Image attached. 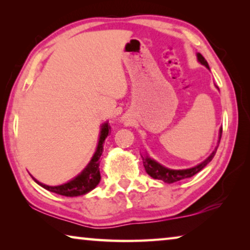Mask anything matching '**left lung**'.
Segmentation results:
<instances>
[{"label": "left lung", "mask_w": 250, "mask_h": 250, "mask_svg": "<svg viewBox=\"0 0 250 250\" xmlns=\"http://www.w3.org/2000/svg\"><path fill=\"white\" fill-rule=\"evenodd\" d=\"M197 59H198V62H200L202 65L206 66L207 68L209 69L208 64H207V62L205 61V58L203 57L200 53L197 54ZM222 133H223V128L219 129L218 143H219V141H221ZM217 147H218V146H216V149L213 151V153H211L205 161H203L202 163H200L196 167H191V168H186V170H171V168H167L166 167L161 166L160 163H158L154 160H152L147 155L142 156L143 166H145V168H146V173L151 177H153V179H155V180H161V181L166 182V183L171 184V183H174V182H177V181H181V180H184V179H188V177H192L193 175H195L196 173H198L201 170H203V168H204L207 166V164H208L210 161L213 160L215 153H216Z\"/></svg>", "instance_id": "8db88e82"}]
</instances>
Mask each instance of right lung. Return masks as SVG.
<instances>
[{"mask_svg": "<svg viewBox=\"0 0 250 250\" xmlns=\"http://www.w3.org/2000/svg\"><path fill=\"white\" fill-rule=\"evenodd\" d=\"M110 129L111 128H110L108 122H105V124H104L103 126H101L98 146H97V150L95 152L94 156H92L90 162L88 163V166L83 168V171L76 176L75 179L67 182L65 184H62L58 186L45 185L33 177L34 181H35L37 184L43 186V188L45 189H47V191L59 194V195H62V196H69V197L80 196L88 192H90L91 189H94L96 186L99 184L100 179H101L100 171H99V163H100L99 159L104 152V143L105 138L108 137Z\"/></svg>", "mask_w": 250, "mask_h": 250, "instance_id": "add662e5", "label": "right lung"}]
</instances>
